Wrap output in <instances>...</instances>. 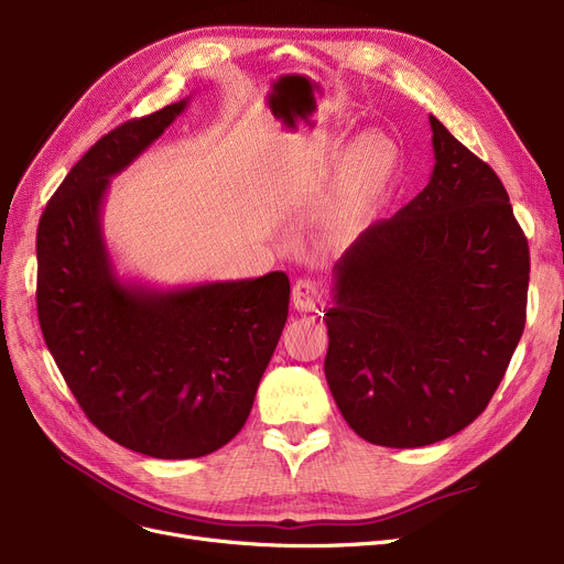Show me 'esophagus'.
<instances>
[{
  "instance_id": "34e87169",
  "label": "esophagus",
  "mask_w": 564,
  "mask_h": 564,
  "mask_svg": "<svg viewBox=\"0 0 564 564\" xmlns=\"http://www.w3.org/2000/svg\"><path fill=\"white\" fill-rule=\"evenodd\" d=\"M322 300V288L315 281H297L292 288V304L297 311H315Z\"/></svg>"
}]
</instances>
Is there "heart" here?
Wrapping results in <instances>:
<instances>
[{
    "label": "heart",
    "instance_id": "1",
    "mask_svg": "<svg viewBox=\"0 0 564 564\" xmlns=\"http://www.w3.org/2000/svg\"><path fill=\"white\" fill-rule=\"evenodd\" d=\"M398 171V145L379 132L354 139L338 160L336 219L343 228L366 226L389 196Z\"/></svg>",
    "mask_w": 564,
    "mask_h": 564
}]
</instances>
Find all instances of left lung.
I'll return each instance as SVG.
<instances>
[{
    "instance_id": "left-lung-1",
    "label": "left lung",
    "mask_w": 564,
    "mask_h": 564,
    "mask_svg": "<svg viewBox=\"0 0 564 564\" xmlns=\"http://www.w3.org/2000/svg\"><path fill=\"white\" fill-rule=\"evenodd\" d=\"M434 171L334 274L324 359L347 425L387 448L448 438L487 409L525 327L528 240L494 169L430 116Z\"/></svg>"
}]
</instances>
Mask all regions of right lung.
<instances>
[{
	"mask_svg": "<svg viewBox=\"0 0 564 564\" xmlns=\"http://www.w3.org/2000/svg\"><path fill=\"white\" fill-rule=\"evenodd\" d=\"M185 105L98 139L36 232L39 322L68 389L102 434L158 459L210 455L245 427L290 304L283 272L166 292L116 279L100 228L109 177Z\"/></svg>",
	"mask_w": 564,
	"mask_h": 564,
	"instance_id": "obj_1",
	"label": "right lung"
}]
</instances>
